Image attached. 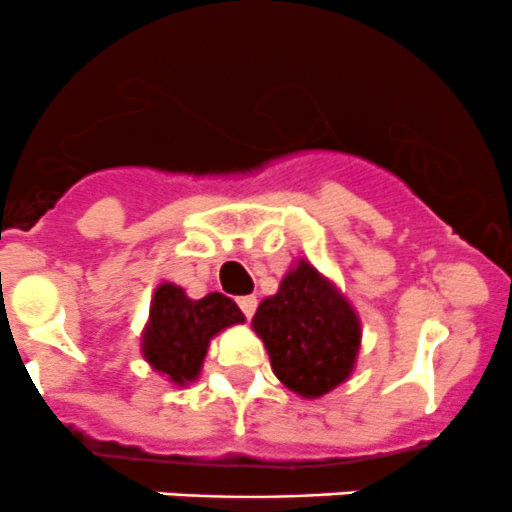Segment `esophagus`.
Listing matches in <instances>:
<instances>
[{
	"label": "esophagus",
	"instance_id": "obj_1",
	"mask_svg": "<svg viewBox=\"0 0 512 512\" xmlns=\"http://www.w3.org/2000/svg\"><path fill=\"white\" fill-rule=\"evenodd\" d=\"M237 304H240L242 314H245L247 319H252V314H255V309H257V297H252V294H247V297L237 299Z\"/></svg>",
	"mask_w": 512,
	"mask_h": 512
}]
</instances>
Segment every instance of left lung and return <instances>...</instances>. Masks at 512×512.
Instances as JSON below:
<instances>
[{
  "mask_svg": "<svg viewBox=\"0 0 512 512\" xmlns=\"http://www.w3.org/2000/svg\"><path fill=\"white\" fill-rule=\"evenodd\" d=\"M252 329L265 342L277 379L304 399L344 384L361 347L354 307L307 260L282 277L277 294L262 299Z\"/></svg>",
  "mask_w": 512,
  "mask_h": 512,
  "instance_id": "left-lung-1",
  "label": "left lung"
}]
</instances>
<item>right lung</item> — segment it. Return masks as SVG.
Returning <instances> with one entry per match:
<instances>
[{
    "instance_id": "add662e5",
    "label": "right lung",
    "mask_w": 512,
    "mask_h": 512,
    "mask_svg": "<svg viewBox=\"0 0 512 512\" xmlns=\"http://www.w3.org/2000/svg\"><path fill=\"white\" fill-rule=\"evenodd\" d=\"M242 322L245 314L225 294L210 292L203 299H190L183 287L163 282L153 294L141 352L158 374L175 386H185L198 379L210 339Z\"/></svg>"
}]
</instances>
